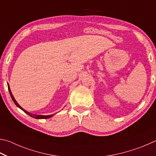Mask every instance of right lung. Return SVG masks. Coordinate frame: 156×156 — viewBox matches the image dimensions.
<instances>
[{
    "instance_id": "right-lung-1",
    "label": "right lung",
    "mask_w": 156,
    "mask_h": 156,
    "mask_svg": "<svg viewBox=\"0 0 156 156\" xmlns=\"http://www.w3.org/2000/svg\"><path fill=\"white\" fill-rule=\"evenodd\" d=\"M8 90H9V94H10V96H11V97H12V100H13V101L14 102V103L16 104V106H18V107L19 108H20L23 111H24V112H25L26 114H28L29 116H31V117H33V118H35V119H48V118H51V117L52 116H53V114H52V115H48V116H43V115H36V114H31V113H29V112H27L26 110H24V109L23 108H21L20 106V105L18 104V103L16 102V101L15 100V99H14V97H13V96L12 95V92H11V90H10V88H9V84H8Z\"/></svg>"
}]
</instances>
